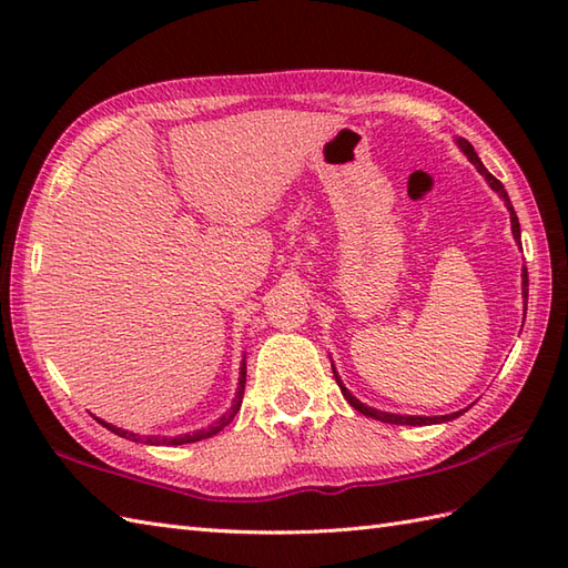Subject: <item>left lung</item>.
I'll use <instances>...</instances> for the list:
<instances>
[{
	"mask_svg": "<svg viewBox=\"0 0 568 568\" xmlns=\"http://www.w3.org/2000/svg\"><path fill=\"white\" fill-rule=\"evenodd\" d=\"M458 149H462V151L466 153V159L476 165V171H478L480 175H484V178L488 180V185H490L493 190H496L498 195L505 200V207H508V212H510V222H513V236H515L517 244H520V222H517V214H515V210H513L510 197H508V192H505L503 183H500V180H498L496 175H490V173L486 171V165L480 163L478 153L474 151V146H470L468 141L458 139ZM527 285H529V281H527V268H523V297H525V310H527ZM334 378H336V383H339L342 395L346 397L348 405H352L354 409H358L361 415L373 417V419H381V422H388V425H409V427H419V425H439V422H449V419H454V417H458V415H464V409H462V413H452V415H442V417H419V415H393V413H381V409H376V407H368V405H364V403H358L356 397L344 388V383H342V378H339V376H336V371H334Z\"/></svg>",
	"mask_w": 568,
	"mask_h": 568,
	"instance_id": "obj_1",
	"label": "left lung"
}]
</instances>
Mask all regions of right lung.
I'll return each mask as SVG.
<instances>
[{
  "mask_svg": "<svg viewBox=\"0 0 568 568\" xmlns=\"http://www.w3.org/2000/svg\"><path fill=\"white\" fill-rule=\"evenodd\" d=\"M246 358V356H244ZM244 388H246V364L244 361H241V378H239V388H236V397H234V405H232V409H229V413L224 415V417H220V422H214V425H210L207 429H197V432H192V434H180V437H139V434H134V432H126V429H122V427H114V425H110V422H102V419H98L102 427H106L110 432H114V434H119V437H126V439H131V442H141V444H168V446H178V444H192V442H200V439H207V437H214L216 432H222L229 422H232L234 417H236V413H239V407H241V400H244Z\"/></svg>",
  "mask_w": 568,
  "mask_h": 568,
  "instance_id": "1",
  "label": "right lung"
}]
</instances>
